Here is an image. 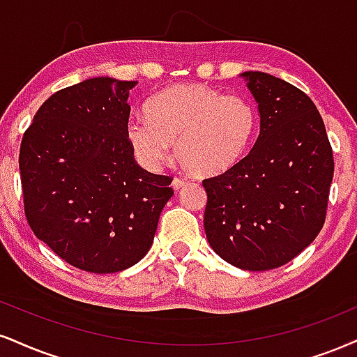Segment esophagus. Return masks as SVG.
Returning <instances> with one entry per match:
<instances>
[{"instance_id": "1", "label": "esophagus", "mask_w": 357, "mask_h": 357, "mask_svg": "<svg viewBox=\"0 0 357 357\" xmlns=\"http://www.w3.org/2000/svg\"><path fill=\"white\" fill-rule=\"evenodd\" d=\"M186 184H188L186 179H181V178H174V179H173V183H171V186H173V190L179 191V190H183V188L186 186Z\"/></svg>"}]
</instances>
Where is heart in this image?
Returning <instances> with one entry per match:
<instances>
[{
	"label": "heart",
	"mask_w": 357,
	"mask_h": 357,
	"mask_svg": "<svg viewBox=\"0 0 357 357\" xmlns=\"http://www.w3.org/2000/svg\"><path fill=\"white\" fill-rule=\"evenodd\" d=\"M126 124V139L139 165L158 169L173 143L174 160L197 178L233 169L255 143L259 114L246 96L206 84L167 88Z\"/></svg>",
	"instance_id": "heart-1"
}]
</instances>
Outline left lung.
I'll list each match as a JSON object with an SVG mask.
<instances>
[{
    "instance_id": "1",
    "label": "left lung",
    "mask_w": 357,
    "mask_h": 357,
    "mask_svg": "<svg viewBox=\"0 0 357 357\" xmlns=\"http://www.w3.org/2000/svg\"><path fill=\"white\" fill-rule=\"evenodd\" d=\"M241 76L257 102L259 136L233 169L203 181L204 231L229 264L268 271L294 259L319 234L334 174L333 148L306 93L268 73Z\"/></svg>"
}]
</instances>
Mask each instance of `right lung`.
<instances>
[{"instance_id":"1","label":"right lung","mask_w":357,"mask_h":357,"mask_svg":"<svg viewBox=\"0 0 357 357\" xmlns=\"http://www.w3.org/2000/svg\"><path fill=\"white\" fill-rule=\"evenodd\" d=\"M136 81L91 78L41 105L20 148L24 214L38 239L88 273L146 256L173 178L137 165L126 139Z\"/></svg>"}]
</instances>
